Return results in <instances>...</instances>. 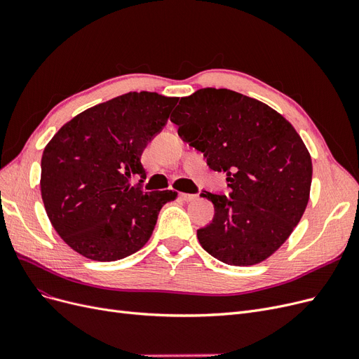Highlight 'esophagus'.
I'll list each match as a JSON object with an SVG mask.
<instances>
[{"mask_svg": "<svg viewBox=\"0 0 359 359\" xmlns=\"http://www.w3.org/2000/svg\"><path fill=\"white\" fill-rule=\"evenodd\" d=\"M180 198L184 201V202H191V201H194V199H196V195H194V194H180Z\"/></svg>", "mask_w": 359, "mask_h": 359, "instance_id": "1", "label": "esophagus"}]
</instances>
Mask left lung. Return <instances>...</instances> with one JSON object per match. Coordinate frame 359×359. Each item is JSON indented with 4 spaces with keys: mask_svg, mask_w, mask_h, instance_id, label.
I'll use <instances>...</instances> for the list:
<instances>
[{
    "mask_svg": "<svg viewBox=\"0 0 359 359\" xmlns=\"http://www.w3.org/2000/svg\"><path fill=\"white\" fill-rule=\"evenodd\" d=\"M170 120L179 136L227 176L229 195L196 231L205 251L230 266H254L285 243L306 208L313 163L292 124L261 101L204 88L182 98Z\"/></svg>",
    "mask_w": 359,
    "mask_h": 359,
    "instance_id": "8db88e82",
    "label": "left lung"
}]
</instances>
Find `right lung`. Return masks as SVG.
I'll return each instance as SVG.
<instances>
[{"label": "right lung", "instance_id": "add662e5", "mask_svg": "<svg viewBox=\"0 0 359 359\" xmlns=\"http://www.w3.org/2000/svg\"><path fill=\"white\" fill-rule=\"evenodd\" d=\"M177 98L129 92L88 108L61 128L41 160V194L51 224L72 249L117 261L151 238L177 192H145L141 155L167 124ZM142 176L132 187L133 175Z\"/></svg>", "mask_w": 359, "mask_h": 359}]
</instances>
